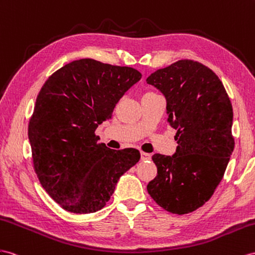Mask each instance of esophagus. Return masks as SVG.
I'll return each mask as SVG.
<instances>
[{"label":"esophagus","mask_w":255,"mask_h":255,"mask_svg":"<svg viewBox=\"0 0 255 255\" xmlns=\"http://www.w3.org/2000/svg\"><path fill=\"white\" fill-rule=\"evenodd\" d=\"M151 158H152L151 154L141 152V160H151Z\"/></svg>","instance_id":"34e87169"}]
</instances>
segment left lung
<instances>
[{
  "label": "left lung",
  "mask_w": 255,
  "mask_h": 255,
  "mask_svg": "<svg viewBox=\"0 0 255 255\" xmlns=\"http://www.w3.org/2000/svg\"><path fill=\"white\" fill-rule=\"evenodd\" d=\"M146 82L165 96L168 123L178 130L175 153L153 155L157 175L147 192L169 212H193L211 198L234 151L230 97L212 70L187 59L155 71Z\"/></svg>",
  "instance_id": "left-lung-1"
}]
</instances>
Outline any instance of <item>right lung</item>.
Returning a JSON list of instances; mask_svg holds the SVG:
<instances>
[{"label":"right lung","instance_id":"1","mask_svg":"<svg viewBox=\"0 0 255 255\" xmlns=\"http://www.w3.org/2000/svg\"><path fill=\"white\" fill-rule=\"evenodd\" d=\"M141 76L133 68L80 59L43 85L28 135L37 178L64 210H101L120 178L139 161L138 149H111L98 143L95 131Z\"/></svg>","mask_w":255,"mask_h":255}]
</instances>
